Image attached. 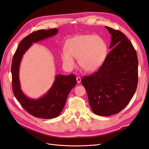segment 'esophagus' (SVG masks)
<instances>
[{"mask_svg":"<svg viewBox=\"0 0 149 149\" xmlns=\"http://www.w3.org/2000/svg\"><path fill=\"white\" fill-rule=\"evenodd\" d=\"M76 79H77V84H80L81 82V78L80 77H77Z\"/></svg>","mask_w":149,"mask_h":149,"instance_id":"obj_1","label":"esophagus"}]
</instances>
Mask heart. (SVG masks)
Returning <instances> with one entry per match:
<instances>
[{
	"instance_id": "heart-1",
	"label": "heart",
	"mask_w": 149,
	"mask_h": 149,
	"mask_svg": "<svg viewBox=\"0 0 149 149\" xmlns=\"http://www.w3.org/2000/svg\"><path fill=\"white\" fill-rule=\"evenodd\" d=\"M107 55V43L100 36L86 34L70 38L66 43V48L61 53V59L68 69L75 65V58H79L80 68L88 72L100 69Z\"/></svg>"
}]
</instances>
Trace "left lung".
<instances>
[{"label":"left lung","instance_id":"8db88e82","mask_svg":"<svg viewBox=\"0 0 149 149\" xmlns=\"http://www.w3.org/2000/svg\"><path fill=\"white\" fill-rule=\"evenodd\" d=\"M106 28L111 34V51L97 72L81 79L92 111L100 116H110L123 109L138 82V59L131 41L121 31Z\"/></svg>","mask_w":149,"mask_h":149}]
</instances>
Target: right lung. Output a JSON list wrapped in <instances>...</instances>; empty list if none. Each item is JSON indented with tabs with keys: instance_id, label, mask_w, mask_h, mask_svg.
Masks as SVG:
<instances>
[{
	"instance_id": "add662e5",
	"label": "right lung",
	"mask_w": 149,
	"mask_h": 149,
	"mask_svg": "<svg viewBox=\"0 0 149 149\" xmlns=\"http://www.w3.org/2000/svg\"><path fill=\"white\" fill-rule=\"evenodd\" d=\"M58 32L56 28L33 32L20 42L13 57L11 71L13 94L21 106L29 113L37 118L48 119L59 116L64 108L69 92L77 84L74 74L58 75L47 94L37 100L26 97L21 90L19 68L23 55L32 45V43L56 35Z\"/></svg>"
}]
</instances>
